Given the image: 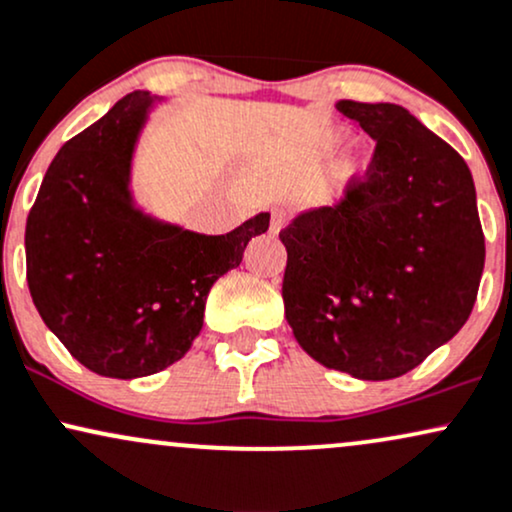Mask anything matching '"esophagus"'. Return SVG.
<instances>
[{"label":"esophagus","mask_w":512,"mask_h":512,"mask_svg":"<svg viewBox=\"0 0 512 512\" xmlns=\"http://www.w3.org/2000/svg\"><path fill=\"white\" fill-rule=\"evenodd\" d=\"M285 225H287V213L282 208H275L273 215H270V232L280 234Z\"/></svg>","instance_id":"obj_1"}]
</instances>
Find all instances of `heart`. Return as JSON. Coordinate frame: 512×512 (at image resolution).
<instances>
[{"mask_svg":"<svg viewBox=\"0 0 512 512\" xmlns=\"http://www.w3.org/2000/svg\"><path fill=\"white\" fill-rule=\"evenodd\" d=\"M347 141V134H342V131H335V134H330L328 136V146L330 148H338V146H342V143Z\"/></svg>","mask_w":512,"mask_h":512,"instance_id":"1","label":"heart"}]
</instances>
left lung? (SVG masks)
Instances as JSON below:
<instances>
[{
	"instance_id": "obj_1",
	"label": "left lung",
	"mask_w": 512,
	"mask_h": 512,
	"mask_svg": "<svg viewBox=\"0 0 512 512\" xmlns=\"http://www.w3.org/2000/svg\"><path fill=\"white\" fill-rule=\"evenodd\" d=\"M376 141L364 182L280 232L285 318L326 369L388 381L446 345L472 314L484 232L467 162L405 107L338 100Z\"/></svg>"
}]
</instances>
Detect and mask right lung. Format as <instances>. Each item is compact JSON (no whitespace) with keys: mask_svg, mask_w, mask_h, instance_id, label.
I'll return each mask as SVG.
<instances>
[{"mask_svg":"<svg viewBox=\"0 0 512 512\" xmlns=\"http://www.w3.org/2000/svg\"><path fill=\"white\" fill-rule=\"evenodd\" d=\"M162 102L136 90L66 141L26 222L28 287L45 326L93 374L124 381L189 352L213 282L270 222L256 213L201 234L136 201V148Z\"/></svg>","mask_w":512,"mask_h":512,"instance_id":"add662e5","label":"right lung"}]
</instances>
